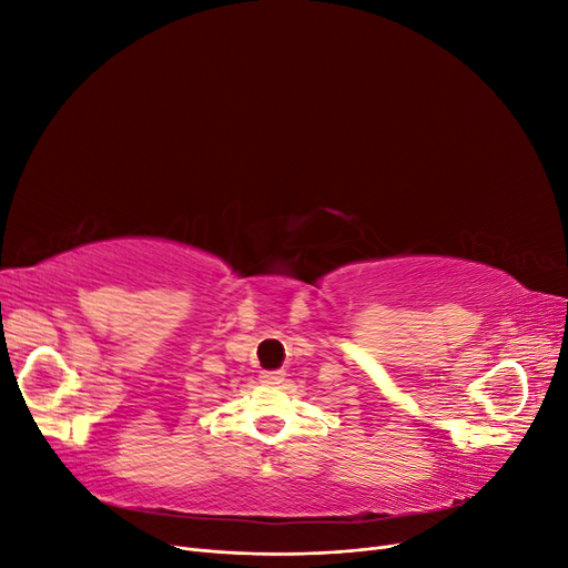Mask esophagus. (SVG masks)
<instances>
[{
	"instance_id": "34e87169",
	"label": "esophagus",
	"mask_w": 568,
	"mask_h": 568,
	"mask_svg": "<svg viewBox=\"0 0 568 568\" xmlns=\"http://www.w3.org/2000/svg\"><path fill=\"white\" fill-rule=\"evenodd\" d=\"M261 382H263V384H282V382H284V372H282V369L263 372V374H261Z\"/></svg>"
}]
</instances>
